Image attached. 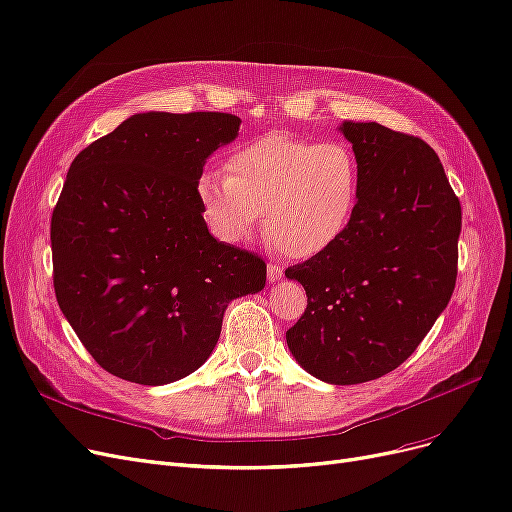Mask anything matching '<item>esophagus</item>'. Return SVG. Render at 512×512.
Returning a JSON list of instances; mask_svg holds the SVG:
<instances>
[{"mask_svg":"<svg viewBox=\"0 0 512 512\" xmlns=\"http://www.w3.org/2000/svg\"><path fill=\"white\" fill-rule=\"evenodd\" d=\"M280 278H283V268H280L278 263L272 261L270 266H268V280H270V283H278Z\"/></svg>","mask_w":512,"mask_h":512,"instance_id":"esophagus-1","label":"esophagus"}]
</instances>
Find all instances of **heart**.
<instances>
[{
  "mask_svg": "<svg viewBox=\"0 0 512 512\" xmlns=\"http://www.w3.org/2000/svg\"><path fill=\"white\" fill-rule=\"evenodd\" d=\"M225 170L197 178L206 225L221 242H244L263 217L287 255L315 257L346 234L357 214L361 166L346 142L272 131L236 148Z\"/></svg>",
  "mask_w": 512,
  "mask_h": 512,
  "instance_id": "b5f03b06",
  "label": "heart"
}]
</instances>
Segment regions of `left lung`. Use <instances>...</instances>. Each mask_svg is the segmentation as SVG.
Instances as JSON below:
<instances>
[{"label":"left lung","mask_w":512,"mask_h":512,"mask_svg":"<svg viewBox=\"0 0 512 512\" xmlns=\"http://www.w3.org/2000/svg\"><path fill=\"white\" fill-rule=\"evenodd\" d=\"M338 129L361 166L359 206L334 246L285 270L308 295L287 346L308 374L357 385L404 364L447 308L461 206L430 144L378 123Z\"/></svg>","instance_id":"8db88e82"}]
</instances>
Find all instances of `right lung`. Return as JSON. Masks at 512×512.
I'll return each instance as SVG.
<instances>
[{
	"label": "right lung",
	"mask_w": 512,
	"mask_h": 512,
	"mask_svg": "<svg viewBox=\"0 0 512 512\" xmlns=\"http://www.w3.org/2000/svg\"><path fill=\"white\" fill-rule=\"evenodd\" d=\"M225 112H140L72 161L51 221L63 317L106 372L168 385L195 372L227 304L266 287V263L208 232L197 178L238 138Z\"/></svg>",
	"instance_id": "obj_1"
}]
</instances>
